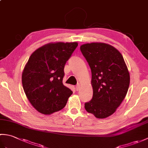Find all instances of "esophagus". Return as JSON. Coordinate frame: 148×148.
<instances>
[{"instance_id":"esophagus-1","label":"esophagus","mask_w":148,"mask_h":148,"mask_svg":"<svg viewBox=\"0 0 148 148\" xmlns=\"http://www.w3.org/2000/svg\"><path fill=\"white\" fill-rule=\"evenodd\" d=\"M79 88H80V84L78 83V84H77V85L76 86V89L77 91H78V90H79Z\"/></svg>"}]
</instances>
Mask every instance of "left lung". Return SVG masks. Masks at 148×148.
I'll list each match as a JSON object with an SVG mask.
<instances>
[{"mask_svg":"<svg viewBox=\"0 0 148 148\" xmlns=\"http://www.w3.org/2000/svg\"><path fill=\"white\" fill-rule=\"evenodd\" d=\"M80 49L92 71L93 97L84 108L97 118L108 117L121 104L129 87L130 74L123 57L105 43L85 44Z\"/></svg>","mask_w":148,"mask_h":148,"instance_id":"obj_1","label":"left lung"}]
</instances>
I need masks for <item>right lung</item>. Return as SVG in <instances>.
<instances>
[{
	"instance_id": "add662e5",
	"label": "right lung",
	"mask_w": 148,
	"mask_h": 148,
	"mask_svg": "<svg viewBox=\"0 0 148 148\" xmlns=\"http://www.w3.org/2000/svg\"><path fill=\"white\" fill-rule=\"evenodd\" d=\"M78 44L49 43L34 51L22 73L24 92L31 104L44 114L65 106L72 92L63 84L64 67Z\"/></svg>"
}]
</instances>
